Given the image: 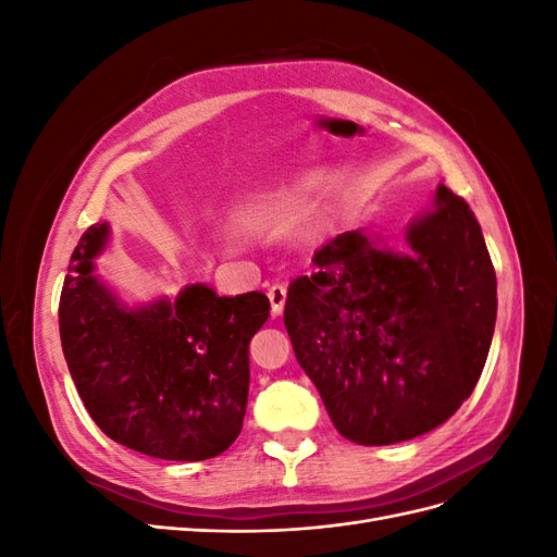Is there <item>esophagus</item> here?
I'll return each instance as SVG.
<instances>
[{"label": "esophagus", "instance_id": "esophagus-1", "mask_svg": "<svg viewBox=\"0 0 557 557\" xmlns=\"http://www.w3.org/2000/svg\"><path fill=\"white\" fill-rule=\"evenodd\" d=\"M269 301H272V313L278 315L285 307V297H288V288H285L283 283H274L272 288H269Z\"/></svg>", "mask_w": 557, "mask_h": 557}]
</instances>
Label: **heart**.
<instances>
[{
    "instance_id": "1",
    "label": "heart",
    "mask_w": 557,
    "mask_h": 557,
    "mask_svg": "<svg viewBox=\"0 0 557 557\" xmlns=\"http://www.w3.org/2000/svg\"><path fill=\"white\" fill-rule=\"evenodd\" d=\"M293 209H295L293 197H269V199L256 201V205H248L239 213V221L250 230H269L290 221Z\"/></svg>"
}]
</instances>
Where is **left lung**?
I'll list each match as a JSON object with an SVG mask.
<instances>
[{"mask_svg": "<svg viewBox=\"0 0 557 557\" xmlns=\"http://www.w3.org/2000/svg\"><path fill=\"white\" fill-rule=\"evenodd\" d=\"M407 246L344 232L285 299L297 362L352 444L387 446L446 423L491 350L497 278L467 201L440 185Z\"/></svg>", "mask_w": 557, "mask_h": 557, "instance_id": "left-lung-1", "label": "left lung"}]
</instances>
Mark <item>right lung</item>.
<instances>
[{"label":"right lung","instance_id":"right-lung-1","mask_svg":"<svg viewBox=\"0 0 557 557\" xmlns=\"http://www.w3.org/2000/svg\"><path fill=\"white\" fill-rule=\"evenodd\" d=\"M109 232L97 223L83 234L60 295V339L76 391L117 444L160 460L215 458L244 428L248 344L269 318V299L221 297L190 283L176 299L127 307L95 274Z\"/></svg>","mask_w":557,"mask_h":557}]
</instances>
